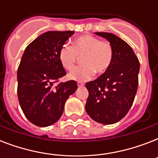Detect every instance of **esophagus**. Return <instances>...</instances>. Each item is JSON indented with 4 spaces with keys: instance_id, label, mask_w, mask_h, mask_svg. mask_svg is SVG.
Wrapping results in <instances>:
<instances>
[{
    "instance_id": "obj_1",
    "label": "esophagus",
    "mask_w": 158,
    "mask_h": 158,
    "mask_svg": "<svg viewBox=\"0 0 158 158\" xmlns=\"http://www.w3.org/2000/svg\"><path fill=\"white\" fill-rule=\"evenodd\" d=\"M77 85H78V87H83L84 84L82 82H77Z\"/></svg>"
}]
</instances>
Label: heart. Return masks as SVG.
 Instances as JSON below:
<instances>
[{"label": "heart", "instance_id": "b5f03b06", "mask_svg": "<svg viewBox=\"0 0 158 158\" xmlns=\"http://www.w3.org/2000/svg\"><path fill=\"white\" fill-rule=\"evenodd\" d=\"M79 57L84 64L76 66L69 72V78L78 81H86L94 76L105 74L111 65L113 48L106 41H101L93 35L75 38L73 46L64 44L59 52L60 64L67 70L74 67Z\"/></svg>", "mask_w": 158, "mask_h": 158}]
</instances>
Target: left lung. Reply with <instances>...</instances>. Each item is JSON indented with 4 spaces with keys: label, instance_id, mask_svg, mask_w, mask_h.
Here are the masks:
<instances>
[{
    "label": "left lung",
    "instance_id": "left-lung-1",
    "mask_svg": "<svg viewBox=\"0 0 158 158\" xmlns=\"http://www.w3.org/2000/svg\"><path fill=\"white\" fill-rule=\"evenodd\" d=\"M113 48L111 65L105 74L86 83L85 109L97 122L110 125L124 118L132 106L139 84V61L132 48L115 34L98 32Z\"/></svg>",
    "mask_w": 158,
    "mask_h": 158
}]
</instances>
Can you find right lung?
<instances>
[{"mask_svg": "<svg viewBox=\"0 0 158 158\" xmlns=\"http://www.w3.org/2000/svg\"><path fill=\"white\" fill-rule=\"evenodd\" d=\"M74 31H48L26 48L18 67L17 94L31 123L46 127L61 116L65 101L78 89L74 80L60 82L66 74L59 52Z\"/></svg>", "mask_w": 158, "mask_h": 158, "instance_id": "obj_1", "label": "right lung"}]
</instances>
